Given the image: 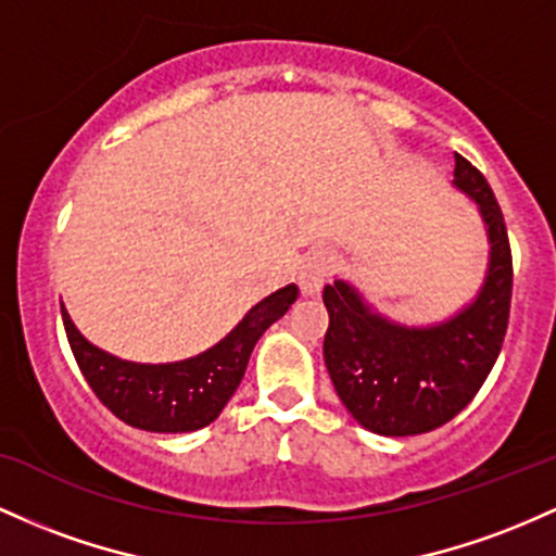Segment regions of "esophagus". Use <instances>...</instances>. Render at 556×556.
I'll return each instance as SVG.
<instances>
[{"label":"esophagus","mask_w":556,"mask_h":556,"mask_svg":"<svg viewBox=\"0 0 556 556\" xmlns=\"http://www.w3.org/2000/svg\"><path fill=\"white\" fill-rule=\"evenodd\" d=\"M334 266H338V261H334L332 250H311L306 258H303L301 268H298V285H301V290L306 292V295H314V292L325 288L327 279L334 274Z\"/></svg>","instance_id":"34e87169"}]
</instances>
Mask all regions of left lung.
<instances>
[{
    "instance_id": "obj_1",
    "label": "left lung",
    "mask_w": 556,
    "mask_h": 556,
    "mask_svg": "<svg viewBox=\"0 0 556 556\" xmlns=\"http://www.w3.org/2000/svg\"><path fill=\"white\" fill-rule=\"evenodd\" d=\"M454 185L478 200L491 264L472 306L446 325L414 329L382 319L345 282L325 288V364L358 425L377 435H419L446 425L475 399L502 351L511 303V248L493 189L456 152Z\"/></svg>"
}]
</instances>
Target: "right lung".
Segmentation results:
<instances>
[{
    "label": "right lung",
    "instance_id": "1",
    "mask_svg": "<svg viewBox=\"0 0 556 556\" xmlns=\"http://www.w3.org/2000/svg\"><path fill=\"white\" fill-rule=\"evenodd\" d=\"M298 298L295 285L248 311L222 343L176 364H131L84 340L63 308V325L84 380L121 422L150 432H189L211 425L227 406L261 334Z\"/></svg>",
    "mask_w": 556,
    "mask_h": 556
}]
</instances>
